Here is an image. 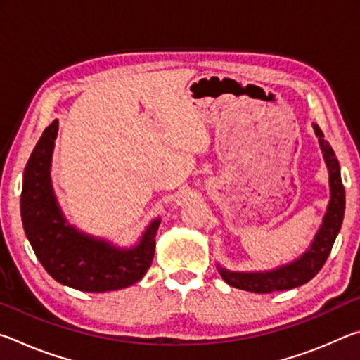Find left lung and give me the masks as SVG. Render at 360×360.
<instances>
[{"label": "left lung", "mask_w": 360, "mask_h": 360, "mask_svg": "<svg viewBox=\"0 0 360 360\" xmlns=\"http://www.w3.org/2000/svg\"><path fill=\"white\" fill-rule=\"evenodd\" d=\"M314 135L318 136L319 148L324 157L328 172V188H330V200H328L326 214L322 217L319 230L316 231L311 245L300 254V257L284 264L273 270L264 271H233L217 264V270L227 284L236 289L254 292V294H270L275 290H288L298 288L313 279L326 264L328 254L337 238L338 231L343 224L345 216V187L341 182L340 163L335 157V152L324 139V133L316 124H313Z\"/></svg>", "instance_id": "obj_1"}]
</instances>
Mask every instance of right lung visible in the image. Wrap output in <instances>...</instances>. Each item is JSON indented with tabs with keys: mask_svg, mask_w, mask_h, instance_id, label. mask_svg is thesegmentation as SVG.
I'll return each mask as SVG.
<instances>
[{
	"mask_svg": "<svg viewBox=\"0 0 360 360\" xmlns=\"http://www.w3.org/2000/svg\"><path fill=\"white\" fill-rule=\"evenodd\" d=\"M57 135L56 119L42 133L23 172L20 214L30 245L41 265L60 284L98 294L130 288L149 270L162 219H152L131 246L114 245L70 224L51 178Z\"/></svg>",
	"mask_w": 360,
	"mask_h": 360,
	"instance_id": "1",
	"label": "right lung"
}]
</instances>
